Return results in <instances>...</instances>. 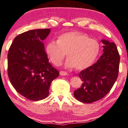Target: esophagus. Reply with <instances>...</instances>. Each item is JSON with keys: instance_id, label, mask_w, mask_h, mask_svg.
I'll return each mask as SVG.
<instances>
[{"instance_id": "esophagus-1", "label": "esophagus", "mask_w": 128, "mask_h": 128, "mask_svg": "<svg viewBox=\"0 0 128 128\" xmlns=\"http://www.w3.org/2000/svg\"><path fill=\"white\" fill-rule=\"evenodd\" d=\"M60 75H61V76H66L67 75V72L66 71H63V70H61L60 72Z\"/></svg>"}]
</instances>
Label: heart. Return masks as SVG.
<instances>
[{
	"label": "heart",
	"instance_id": "heart-1",
	"mask_svg": "<svg viewBox=\"0 0 128 128\" xmlns=\"http://www.w3.org/2000/svg\"><path fill=\"white\" fill-rule=\"evenodd\" d=\"M46 52L50 61L55 66L61 64L67 53L68 59L66 66L75 67L78 70H81L96 60L100 52V45L87 34L71 32L60 35L57 42L49 41L46 46Z\"/></svg>",
	"mask_w": 128,
	"mask_h": 128
}]
</instances>
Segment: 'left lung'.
Here are the masks:
<instances>
[{
  "label": "left lung",
  "mask_w": 128,
  "mask_h": 128,
  "mask_svg": "<svg viewBox=\"0 0 128 128\" xmlns=\"http://www.w3.org/2000/svg\"><path fill=\"white\" fill-rule=\"evenodd\" d=\"M102 42L103 54L95 64L78 74L83 82L74 91V96L82 103L102 99L111 90L118 75L120 55L116 45L104 39Z\"/></svg>",
  "instance_id": "obj_1"
}]
</instances>
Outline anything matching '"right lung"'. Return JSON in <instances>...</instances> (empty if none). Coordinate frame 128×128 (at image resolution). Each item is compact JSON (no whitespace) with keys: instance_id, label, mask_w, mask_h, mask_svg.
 Wrapping results in <instances>:
<instances>
[{"instance_id":"obj_1","label":"right lung","mask_w":128,"mask_h":128,"mask_svg":"<svg viewBox=\"0 0 128 128\" xmlns=\"http://www.w3.org/2000/svg\"><path fill=\"white\" fill-rule=\"evenodd\" d=\"M49 28L29 30L18 35L8 52V75L16 90L32 101L47 97L52 81L60 75L48 62L42 40Z\"/></svg>"}]
</instances>
